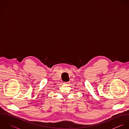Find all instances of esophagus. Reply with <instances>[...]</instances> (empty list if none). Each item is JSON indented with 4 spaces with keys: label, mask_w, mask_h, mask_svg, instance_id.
Masks as SVG:
<instances>
[{
    "label": "esophagus",
    "mask_w": 129,
    "mask_h": 129,
    "mask_svg": "<svg viewBox=\"0 0 129 129\" xmlns=\"http://www.w3.org/2000/svg\"><path fill=\"white\" fill-rule=\"evenodd\" d=\"M70 82H65L64 84L65 85H67L68 86H69V85L70 84Z\"/></svg>",
    "instance_id": "34e87169"
}]
</instances>
